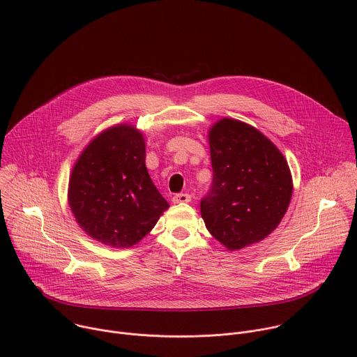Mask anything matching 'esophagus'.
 I'll list each match as a JSON object with an SVG mask.
<instances>
[{"instance_id": "esophagus-1", "label": "esophagus", "mask_w": 357, "mask_h": 357, "mask_svg": "<svg viewBox=\"0 0 357 357\" xmlns=\"http://www.w3.org/2000/svg\"><path fill=\"white\" fill-rule=\"evenodd\" d=\"M174 203H188L190 202V195L189 193H178L172 197Z\"/></svg>"}]
</instances>
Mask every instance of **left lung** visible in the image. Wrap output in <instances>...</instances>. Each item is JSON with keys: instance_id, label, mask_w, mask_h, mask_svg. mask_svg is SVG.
<instances>
[{"instance_id": "left-lung-1", "label": "left lung", "mask_w": 357, "mask_h": 357, "mask_svg": "<svg viewBox=\"0 0 357 357\" xmlns=\"http://www.w3.org/2000/svg\"><path fill=\"white\" fill-rule=\"evenodd\" d=\"M213 181L200 200L212 236L229 250L267 237L284 218L292 196L288 164L254 127L223 119L209 131Z\"/></svg>"}]
</instances>
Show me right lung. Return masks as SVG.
Listing matches in <instances>:
<instances>
[{
  "label": "right lung",
  "mask_w": 357,
  "mask_h": 357,
  "mask_svg": "<svg viewBox=\"0 0 357 357\" xmlns=\"http://www.w3.org/2000/svg\"><path fill=\"white\" fill-rule=\"evenodd\" d=\"M69 205L93 238L124 248L138 243L169 208L145 167L142 134L116 126L82 152L69 181Z\"/></svg>",
  "instance_id": "1"
}]
</instances>
